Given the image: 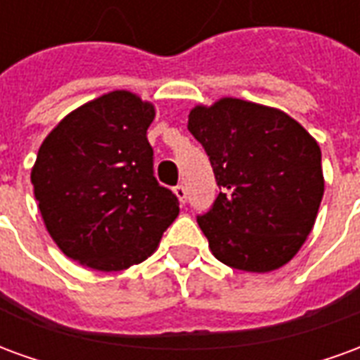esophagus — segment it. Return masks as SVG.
Masks as SVG:
<instances>
[{"label": "esophagus", "mask_w": 360, "mask_h": 360, "mask_svg": "<svg viewBox=\"0 0 360 360\" xmlns=\"http://www.w3.org/2000/svg\"><path fill=\"white\" fill-rule=\"evenodd\" d=\"M173 193H175V196L179 198L181 204L187 202V188L183 187V185H177V187L173 188Z\"/></svg>", "instance_id": "34e87169"}]
</instances>
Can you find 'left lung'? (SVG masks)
Masks as SVG:
<instances>
[{
  "mask_svg": "<svg viewBox=\"0 0 360 360\" xmlns=\"http://www.w3.org/2000/svg\"><path fill=\"white\" fill-rule=\"evenodd\" d=\"M188 131L219 187L210 210L196 216L214 257L258 274L287 264L309 237L324 195L316 141L283 111L237 98L196 105Z\"/></svg>",
  "mask_w": 360,
  "mask_h": 360,
  "instance_id": "1",
  "label": "left lung"
}]
</instances>
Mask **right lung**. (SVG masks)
<instances>
[{
	"label": "right lung",
	"mask_w": 360,
	"mask_h": 360,
	"mask_svg": "<svg viewBox=\"0 0 360 360\" xmlns=\"http://www.w3.org/2000/svg\"><path fill=\"white\" fill-rule=\"evenodd\" d=\"M154 105L115 90L69 113L38 150L32 185L51 239L100 271L139 264L156 250L179 200L154 177L146 139Z\"/></svg>",
	"instance_id": "add662e5"
}]
</instances>
